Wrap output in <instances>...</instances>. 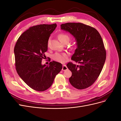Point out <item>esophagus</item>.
Segmentation results:
<instances>
[{
  "label": "esophagus",
  "instance_id": "esophagus-1",
  "mask_svg": "<svg viewBox=\"0 0 121 121\" xmlns=\"http://www.w3.org/2000/svg\"><path fill=\"white\" fill-rule=\"evenodd\" d=\"M67 69H68V68L67 67V65H63V68H62V70H63V71H65V70H67Z\"/></svg>",
  "mask_w": 121,
  "mask_h": 121
}]
</instances>
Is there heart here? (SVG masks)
Listing matches in <instances>:
<instances>
[{"instance_id": "heart-1", "label": "heart", "mask_w": 121, "mask_h": 121, "mask_svg": "<svg viewBox=\"0 0 121 121\" xmlns=\"http://www.w3.org/2000/svg\"><path fill=\"white\" fill-rule=\"evenodd\" d=\"M58 38L62 43H68L70 40V37L68 34L65 33H61L58 35ZM68 54L65 53L56 52L52 56V59L58 63H64L68 59Z\"/></svg>"}]
</instances>
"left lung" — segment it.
Listing matches in <instances>:
<instances>
[{
    "mask_svg": "<svg viewBox=\"0 0 121 121\" xmlns=\"http://www.w3.org/2000/svg\"><path fill=\"white\" fill-rule=\"evenodd\" d=\"M61 30L69 32L75 38L77 48L68 68L72 75L69 78L71 85L78 89L91 86L99 76L106 59V50L100 34L96 29L80 23H67L60 25Z\"/></svg>",
    "mask_w": 121,
    "mask_h": 121,
    "instance_id": "8db88e82",
    "label": "left lung"
}]
</instances>
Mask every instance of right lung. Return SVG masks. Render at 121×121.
<instances>
[{"label": "right lung", "instance_id": "obj_1", "mask_svg": "<svg viewBox=\"0 0 121 121\" xmlns=\"http://www.w3.org/2000/svg\"><path fill=\"white\" fill-rule=\"evenodd\" d=\"M56 24H41L29 28L18 38L14 48L15 65L21 78L38 91L48 89L55 77L61 70V64L52 61L48 65H42L44 53L48 49L50 34L56 29Z\"/></svg>", "mask_w": 121, "mask_h": 121}]
</instances>
